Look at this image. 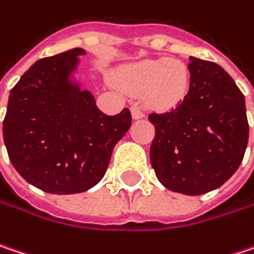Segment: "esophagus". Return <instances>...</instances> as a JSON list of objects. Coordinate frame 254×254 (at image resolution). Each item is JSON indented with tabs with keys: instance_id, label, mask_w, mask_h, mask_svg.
Masks as SVG:
<instances>
[{
	"instance_id": "obj_1",
	"label": "esophagus",
	"mask_w": 254,
	"mask_h": 254,
	"mask_svg": "<svg viewBox=\"0 0 254 254\" xmlns=\"http://www.w3.org/2000/svg\"><path fill=\"white\" fill-rule=\"evenodd\" d=\"M130 112H132V118H133V119H141V118H144V112H142V109H141L138 104H133V106L130 107Z\"/></svg>"
}]
</instances>
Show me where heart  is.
<instances>
[{
    "label": "heart",
    "mask_w": 254,
    "mask_h": 254,
    "mask_svg": "<svg viewBox=\"0 0 254 254\" xmlns=\"http://www.w3.org/2000/svg\"><path fill=\"white\" fill-rule=\"evenodd\" d=\"M118 82L130 91H142L147 103L157 109L179 104L189 90L188 66L176 59H147L127 65L118 74Z\"/></svg>",
    "instance_id": "heart-1"
}]
</instances>
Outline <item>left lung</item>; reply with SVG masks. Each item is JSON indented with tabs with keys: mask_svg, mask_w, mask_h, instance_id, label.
<instances>
[{
	"mask_svg": "<svg viewBox=\"0 0 254 254\" xmlns=\"http://www.w3.org/2000/svg\"><path fill=\"white\" fill-rule=\"evenodd\" d=\"M185 99L150 113L155 136L151 166L169 190L203 195L222 186L242 164L249 141L246 102L234 80L215 62L190 57Z\"/></svg>",
	"mask_w": 254,
	"mask_h": 254,
	"instance_id": "obj_1",
	"label": "left lung"
}]
</instances>
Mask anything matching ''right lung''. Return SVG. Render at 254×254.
I'll return each mask as SVG.
<instances>
[{
	"label": "right lung",
	"instance_id": "obj_1",
	"mask_svg": "<svg viewBox=\"0 0 254 254\" xmlns=\"http://www.w3.org/2000/svg\"><path fill=\"white\" fill-rule=\"evenodd\" d=\"M80 55L85 51L75 48L37 61L8 97L2 133L10 161L26 182L48 193L96 186L132 124L129 109L107 116L72 81Z\"/></svg>",
	"mask_w": 254,
	"mask_h": 254
}]
</instances>
